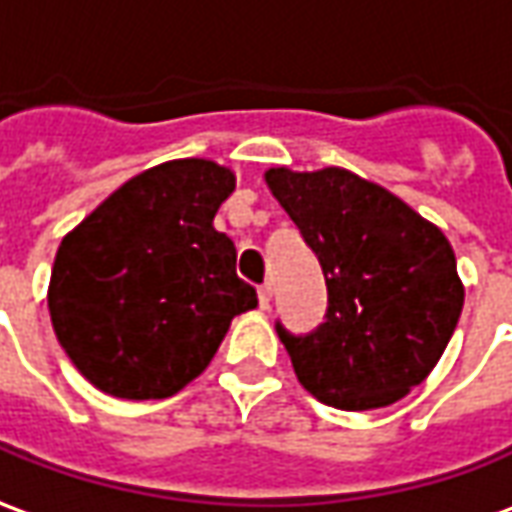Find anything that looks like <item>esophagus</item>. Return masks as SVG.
Here are the masks:
<instances>
[{
	"label": "esophagus",
	"instance_id": "1",
	"mask_svg": "<svg viewBox=\"0 0 512 512\" xmlns=\"http://www.w3.org/2000/svg\"><path fill=\"white\" fill-rule=\"evenodd\" d=\"M270 301H273V287H270V284H262V287H259V306H262V309H270Z\"/></svg>",
	"mask_w": 512,
	"mask_h": 512
}]
</instances>
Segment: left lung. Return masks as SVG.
<instances>
[{
    "label": "left lung",
    "instance_id": "left-lung-1",
    "mask_svg": "<svg viewBox=\"0 0 512 512\" xmlns=\"http://www.w3.org/2000/svg\"><path fill=\"white\" fill-rule=\"evenodd\" d=\"M323 267L329 309L309 334L276 323L298 382L337 410L404 398L438 365L463 312V281L438 225L340 167L264 172Z\"/></svg>",
    "mask_w": 512,
    "mask_h": 512
}]
</instances>
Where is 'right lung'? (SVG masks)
Instances as JSON below:
<instances>
[{"label":"right lung","instance_id":"add662e5","mask_svg":"<svg viewBox=\"0 0 512 512\" xmlns=\"http://www.w3.org/2000/svg\"><path fill=\"white\" fill-rule=\"evenodd\" d=\"M231 169L178 158L122 183L63 236L49 317L74 368L116 398H169L209 368L231 320L256 306L214 214Z\"/></svg>","mask_w":512,"mask_h":512}]
</instances>
